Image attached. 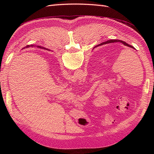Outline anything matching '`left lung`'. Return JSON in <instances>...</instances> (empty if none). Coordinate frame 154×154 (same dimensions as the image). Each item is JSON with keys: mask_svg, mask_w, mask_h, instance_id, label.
<instances>
[{"mask_svg": "<svg viewBox=\"0 0 154 154\" xmlns=\"http://www.w3.org/2000/svg\"><path fill=\"white\" fill-rule=\"evenodd\" d=\"M114 42H121V43H122V44H123V45H127V46H128V47H129V48H131L135 49V48L133 47V46L130 45H129V44L126 43L125 42H123V41L120 40H108V41H106V42H103V43H101V44H99V45H96V47H97V46H100V45H103V44H109V43H114ZM96 47H94V48H96Z\"/></svg>", "mask_w": 154, "mask_h": 154, "instance_id": "8db88e82", "label": "left lung"}]
</instances>
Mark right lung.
<instances>
[{
  "label": "right lung",
  "instance_id": "1",
  "mask_svg": "<svg viewBox=\"0 0 154 154\" xmlns=\"http://www.w3.org/2000/svg\"><path fill=\"white\" fill-rule=\"evenodd\" d=\"M33 45H27V46H26V47H24V48H29V47H33ZM38 48H42V49H47V50H48V49H45V48H42V47H40V46H38ZM23 48V49H24Z\"/></svg>",
  "mask_w": 154,
  "mask_h": 154
}]
</instances>
